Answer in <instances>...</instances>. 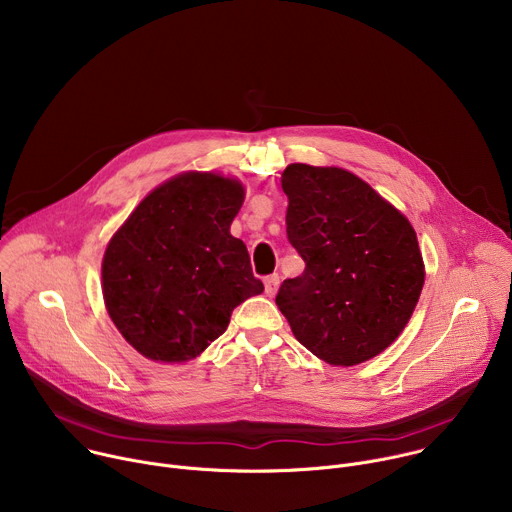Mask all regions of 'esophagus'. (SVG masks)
Instances as JSON below:
<instances>
[{
	"label": "esophagus",
	"mask_w": 512,
	"mask_h": 512,
	"mask_svg": "<svg viewBox=\"0 0 512 512\" xmlns=\"http://www.w3.org/2000/svg\"><path fill=\"white\" fill-rule=\"evenodd\" d=\"M277 287H279V275H277V273L265 277V294H267V296H275Z\"/></svg>",
	"instance_id": "34e87169"
}]
</instances>
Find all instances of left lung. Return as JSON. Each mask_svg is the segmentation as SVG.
<instances>
[{
  "label": "left lung",
  "mask_w": 512,
  "mask_h": 512,
  "mask_svg": "<svg viewBox=\"0 0 512 512\" xmlns=\"http://www.w3.org/2000/svg\"><path fill=\"white\" fill-rule=\"evenodd\" d=\"M287 237L306 261L275 304L294 336L332 367L389 348L419 302L425 265L407 216L356 174L289 164Z\"/></svg>",
  "instance_id": "left-lung-1"
}]
</instances>
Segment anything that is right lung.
I'll return each instance as SVG.
<instances>
[{
  "label": "right lung",
  "mask_w": 512,
  "mask_h": 512,
  "mask_svg": "<svg viewBox=\"0 0 512 512\" xmlns=\"http://www.w3.org/2000/svg\"><path fill=\"white\" fill-rule=\"evenodd\" d=\"M243 200L239 178L182 172L145 196L109 239L105 308L141 356L166 364L200 356L239 304L263 294L245 243L231 235Z\"/></svg>",
  "instance_id": "obj_1"
}]
</instances>
